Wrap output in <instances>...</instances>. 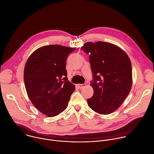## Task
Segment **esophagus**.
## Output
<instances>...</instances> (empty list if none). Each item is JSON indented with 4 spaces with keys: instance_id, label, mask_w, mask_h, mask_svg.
Masks as SVG:
<instances>
[{
    "instance_id": "1",
    "label": "esophagus",
    "mask_w": 154,
    "mask_h": 154,
    "mask_svg": "<svg viewBox=\"0 0 154 154\" xmlns=\"http://www.w3.org/2000/svg\"><path fill=\"white\" fill-rule=\"evenodd\" d=\"M77 86H78V88H82L83 87H84L86 86V84H79L77 85Z\"/></svg>"
}]
</instances>
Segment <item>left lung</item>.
Masks as SVG:
<instances>
[{"mask_svg":"<svg viewBox=\"0 0 154 154\" xmlns=\"http://www.w3.org/2000/svg\"><path fill=\"white\" fill-rule=\"evenodd\" d=\"M81 49L89 54L94 93L88 105L100 114L116 111L132 86V66L128 55L119 47L106 42H87Z\"/></svg>","mask_w":154,"mask_h":154,"instance_id":"8db88e82","label":"left lung"}]
</instances>
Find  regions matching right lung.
Returning a JSON list of instances; mask_svg holds the SVG:
<instances>
[{"mask_svg": "<svg viewBox=\"0 0 154 154\" xmlns=\"http://www.w3.org/2000/svg\"><path fill=\"white\" fill-rule=\"evenodd\" d=\"M75 48L52 45L35 51L24 69V82L29 99L43 114L54 117L68 105L75 85L68 81V55Z\"/></svg>", "mask_w": 154, "mask_h": 154, "instance_id": "add662e5", "label": "right lung"}]
</instances>
